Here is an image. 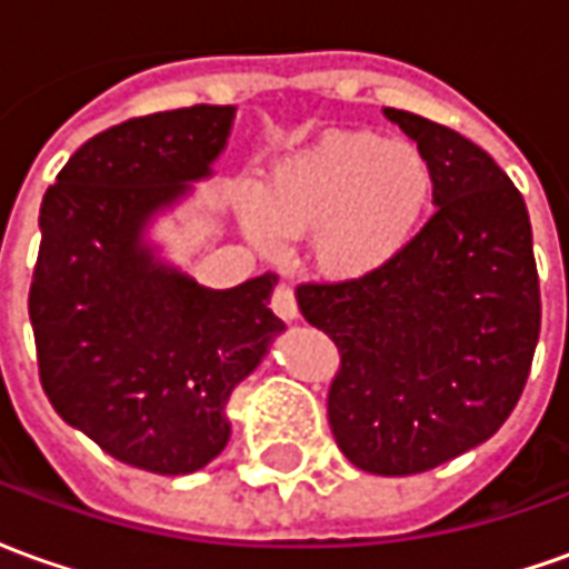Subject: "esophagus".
I'll return each instance as SVG.
<instances>
[{
	"instance_id": "obj_1",
	"label": "esophagus",
	"mask_w": 569,
	"mask_h": 569,
	"mask_svg": "<svg viewBox=\"0 0 569 569\" xmlns=\"http://www.w3.org/2000/svg\"><path fill=\"white\" fill-rule=\"evenodd\" d=\"M271 310L280 317V320H296L298 317V301L296 292H292V286L280 283L271 292Z\"/></svg>"
}]
</instances>
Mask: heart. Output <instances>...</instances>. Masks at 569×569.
Masks as SVG:
<instances>
[{
  "label": "heart",
  "instance_id": "obj_1",
  "mask_svg": "<svg viewBox=\"0 0 569 569\" xmlns=\"http://www.w3.org/2000/svg\"><path fill=\"white\" fill-rule=\"evenodd\" d=\"M432 200V170L411 142L329 133L261 176L247 203L264 249L310 234L317 268L338 280L381 271L415 240Z\"/></svg>",
  "mask_w": 569,
  "mask_h": 569
}]
</instances>
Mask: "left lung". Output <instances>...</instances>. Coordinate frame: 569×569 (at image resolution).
<instances>
[{
  "label": "left lung",
  "mask_w": 569,
  "mask_h": 569,
  "mask_svg": "<svg viewBox=\"0 0 569 569\" xmlns=\"http://www.w3.org/2000/svg\"><path fill=\"white\" fill-rule=\"evenodd\" d=\"M387 118L429 161L436 212L387 268L298 283L296 298L341 357L326 396L338 448L375 476H415L481 445L512 415L542 305L512 179L457 130L402 109Z\"/></svg>",
  "instance_id": "left-lung-1"
}]
</instances>
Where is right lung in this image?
Returning a JSON list of instances; mask_svg holds the SVG:
<instances>
[{"mask_svg": "<svg viewBox=\"0 0 569 569\" xmlns=\"http://www.w3.org/2000/svg\"><path fill=\"white\" fill-rule=\"evenodd\" d=\"M234 109L128 118L84 142L44 191L30 322L44 396L109 457L188 476L228 445L224 402L283 322L277 273L203 289L151 264L142 224L210 173Z\"/></svg>", "mask_w": 569, "mask_h": 569, "instance_id": "right-lung-1", "label": "right lung"}]
</instances>
